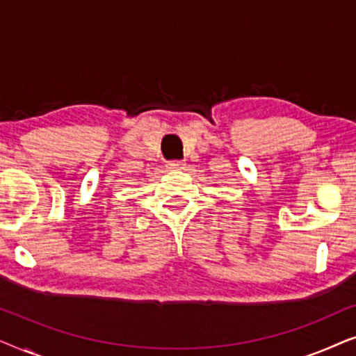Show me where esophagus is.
I'll return each instance as SVG.
<instances>
[{"label":"esophagus","mask_w":356,"mask_h":356,"mask_svg":"<svg viewBox=\"0 0 356 356\" xmlns=\"http://www.w3.org/2000/svg\"><path fill=\"white\" fill-rule=\"evenodd\" d=\"M167 168L181 170V168H184V162H183V160H170V162L167 163Z\"/></svg>","instance_id":"esophagus-1"}]
</instances>
